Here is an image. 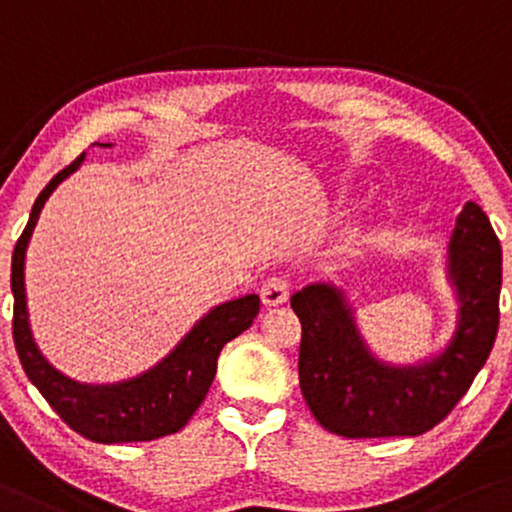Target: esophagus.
Listing matches in <instances>:
<instances>
[{"mask_svg":"<svg viewBox=\"0 0 512 512\" xmlns=\"http://www.w3.org/2000/svg\"><path fill=\"white\" fill-rule=\"evenodd\" d=\"M287 295H290V280L283 278V275L268 278L261 287V300L266 307H278V304L287 302Z\"/></svg>","mask_w":512,"mask_h":512,"instance_id":"obj_1","label":"esophagus"}]
</instances>
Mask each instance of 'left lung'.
<instances>
[{"instance_id":"obj_1","label":"left lung","mask_w":512,"mask_h":512,"mask_svg":"<svg viewBox=\"0 0 512 512\" xmlns=\"http://www.w3.org/2000/svg\"><path fill=\"white\" fill-rule=\"evenodd\" d=\"M457 292V329L438 355L418 365L382 363L360 336L338 287L314 283L290 297L300 317V387L309 411L343 438H413L438 426L467 394L498 333L501 241L469 200L447 249Z\"/></svg>"}]
</instances>
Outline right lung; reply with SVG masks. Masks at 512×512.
Listing matches in <instances>:
<instances>
[{
	"label": "right lung",
	"instance_id": "add662e5",
	"mask_svg": "<svg viewBox=\"0 0 512 512\" xmlns=\"http://www.w3.org/2000/svg\"><path fill=\"white\" fill-rule=\"evenodd\" d=\"M111 147V145H103ZM84 154L62 169L33 203L28 225L11 256L14 292V346L28 380L38 387L53 411L72 430L91 442H145L179 433L203 404L217 372V358L227 341L254 324L258 295H244L210 309L169 355L142 375L116 384H82L55 370L33 341L26 309L24 261L26 246L50 193L79 169Z\"/></svg>",
	"mask_w": 512,
	"mask_h": 512
}]
</instances>
